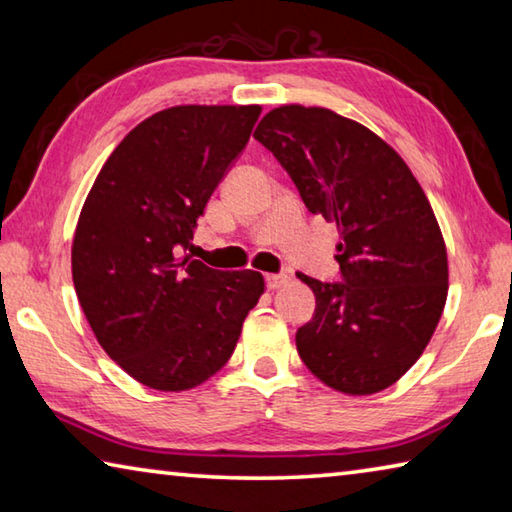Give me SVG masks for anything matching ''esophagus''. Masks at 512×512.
Segmentation results:
<instances>
[{
    "label": "esophagus",
    "mask_w": 512,
    "mask_h": 512,
    "mask_svg": "<svg viewBox=\"0 0 512 512\" xmlns=\"http://www.w3.org/2000/svg\"><path fill=\"white\" fill-rule=\"evenodd\" d=\"M289 280L291 277L287 273H271V275H266V287L271 291L282 289V287H287Z\"/></svg>",
    "instance_id": "1"
}]
</instances>
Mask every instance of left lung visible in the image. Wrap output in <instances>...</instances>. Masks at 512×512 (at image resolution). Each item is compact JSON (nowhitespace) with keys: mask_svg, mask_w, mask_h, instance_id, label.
Returning <instances> with one entry per match:
<instances>
[{"mask_svg":"<svg viewBox=\"0 0 512 512\" xmlns=\"http://www.w3.org/2000/svg\"><path fill=\"white\" fill-rule=\"evenodd\" d=\"M253 137L341 237V282L296 273L316 296L296 334L300 359L334 391H384L420 359L447 300V250L427 196L381 137L327 108L280 106Z\"/></svg>","mask_w":512,"mask_h":512,"instance_id":"obj_1","label":"left lung"}]
</instances>
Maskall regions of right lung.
Returning <instances> with one entry per match:
<instances>
[{"instance_id":"obj_1","label":"right lung","mask_w":512,"mask_h":512,"mask_svg":"<svg viewBox=\"0 0 512 512\" xmlns=\"http://www.w3.org/2000/svg\"><path fill=\"white\" fill-rule=\"evenodd\" d=\"M259 112H155L112 151L85 198L72 246L76 296L108 357L155 391H187L212 377L264 293L262 273L180 257Z\"/></svg>"}]
</instances>
